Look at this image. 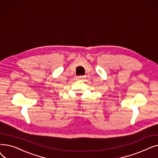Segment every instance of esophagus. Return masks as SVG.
Here are the masks:
<instances>
[{
  "label": "esophagus",
  "instance_id": "esophagus-1",
  "mask_svg": "<svg viewBox=\"0 0 158 158\" xmlns=\"http://www.w3.org/2000/svg\"><path fill=\"white\" fill-rule=\"evenodd\" d=\"M85 77V76H77V78L78 79H83Z\"/></svg>",
  "mask_w": 158,
  "mask_h": 158
}]
</instances>
